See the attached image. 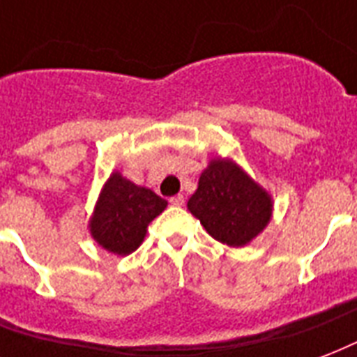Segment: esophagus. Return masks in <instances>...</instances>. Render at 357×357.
<instances>
[{
  "label": "esophagus",
  "mask_w": 357,
  "mask_h": 357,
  "mask_svg": "<svg viewBox=\"0 0 357 357\" xmlns=\"http://www.w3.org/2000/svg\"><path fill=\"white\" fill-rule=\"evenodd\" d=\"M169 203L173 204V206H182V204H184V195H182V193H178V195H175V197L169 199Z\"/></svg>",
  "instance_id": "obj_1"
}]
</instances>
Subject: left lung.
Instances as JSON below:
<instances>
[{
    "label": "left lung",
    "instance_id": "8db88e82",
    "mask_svg": "<svg viewBox=\"0 0 357 357\" xmlns=\"http://www.w3.org/2000/svg\"><path fill=\"white\" fill-rule=\"evenodd\" d=\"M188 210L206 233L229 248H244L266 229L273 201L233 158H212L199 176Z\"/></svg>",
    "mask_w": 357,
    "mask_h": 357
}]
</instances>
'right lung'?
I'll list each match as a JSON object with an SVG mask.
<instances>
[{
  "label": "right lung",
  "mask_w": 357,
  "mask_h": 357,
  "mask_svg": "<svg viewBox=\"0 0 357 357\" xmlns=\"http://www.w3.org/2000/svg\"><path fill=\"white\" fill-rule=\"evenodd\" d=\"M167 201L145 186H137L119 171L104 182L89 218L96 244L117 257L134 253L145 240L149 223L160 216Z\"/></svg>",
  "instance_id": "1"
}]
</instances>
